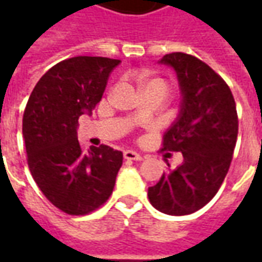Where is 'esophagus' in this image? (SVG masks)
Returning a JSON list of instances; mask_svg holds the SVG:
<instances>
[{
    "label": "esophagus",
    "instance_id": "1",
    "mask_svg": "<svg viewBox=\"0 0 262 262\" xmlns=\"http://www.w3.org/2000/svg\"><path fill=\"white\" fill-rule=\"evenodd\" d=\"M123 157H125L126 160H135V161H140V160H143L142 154L136 153V151H133V150H126V151H123Z\"/></svg>",
    "mask_w": 262,
    "mask_h": 262
}]
</instances>
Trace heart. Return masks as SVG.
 Returning <instances> with one entry per match:
<instances>
[{"mask_svg":"<svg viewBox=\"0 0 262 262\" xmlns=\"http://www.w3.org/2000/svg\"><path fill=\"white\" fill-rule=\"evenodd\" d=\"M150 86H160L165 92L168 91V84L163 78H151V80H147L144 82V88H150Z\"/></svg>","mask_w":262,"mask_h":262,"instance_id":"1","label":"heart"}]
</instances>
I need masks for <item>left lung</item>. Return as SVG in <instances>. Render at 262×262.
Masks as SVG:
<instances>
[{"instance_id":"1","label":"left lung","mask_w":262,"mask_h":262,"mask_svg":"<svg viewBox=\"0 0 262 262\" xmlns=\"http://www.w3.org/2000/svg\"><path fill=\"white\" fill-rule=\"evenodd\" d=\"M160 63L176 70L182 94L181 111L165 132L163 150L181 151L184 163L164 172L147 195L160 212L184 216L203 208L225 181L238 118L229 85L202 60L177 52Z\"/></svg>"}]
</instances>
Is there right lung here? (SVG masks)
Segmentation results:
<instances>
[{
  "label": "right lung",
  "instance_id": "add662e5",
  "mask_svg": "<svg viewBox=\"0 0 262 262\" xmlns=\"http://www.w3.org/2000/svg\"><path fill=\"white\" fill-rule=\"evenodd\" d=\"M120 60L77 56L43 75L26 103L22 133L28 165L43 195L67 214H88L114 191L123 154L101 144L84 153L78 118L91 114Z\"/></svg>",
  "mask_w": 262,
  "mask_h": 262
}]
</instances>
